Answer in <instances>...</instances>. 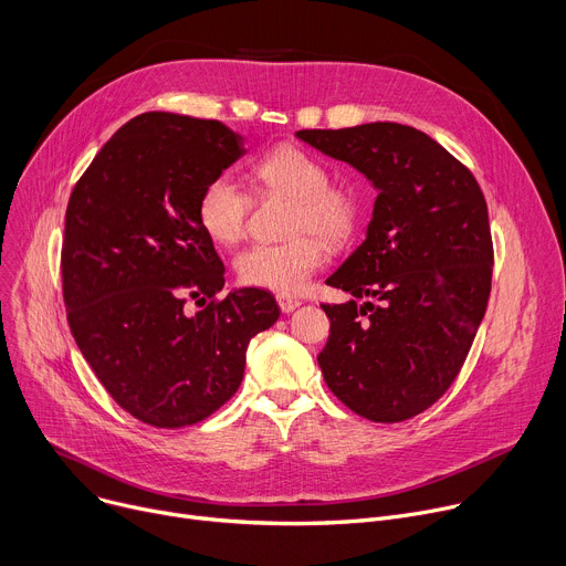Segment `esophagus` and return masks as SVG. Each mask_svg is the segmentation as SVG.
Returning <instances> with one entry per match:
<instances>
[{
  "instance_id": "esophagus-1",
  "label": "esophagus",
  "mask_w": 566,
  "mask_h": 566,
  "mask_svg": "<svg viewBox=\"0 0 566 566\" xmlns=\"http://www.w3.org/2000/svg\"><path fill=\"white\" fill-rule=\"evenodd\" d=\"M276 301H279V308H281V313H292V311H296L298 306H301V301L298 298H294V296H287V294H279L276 296Z\"/></svg>"
}]
</instances>
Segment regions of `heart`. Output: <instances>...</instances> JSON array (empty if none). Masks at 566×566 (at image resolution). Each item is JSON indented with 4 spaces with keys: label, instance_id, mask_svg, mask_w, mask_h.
<instances>
[{
    "label": "heart",
    "instance_id": "b5f03b06",
    "mask_svg": "<svg viewBox=\"0 0 566 566\" xmlns=\"http://www.w3.org/2000/svg\"><path fill=\"white\" fill-rule=\"evenodd\" d=\"M251 177L263 195L292 199L287 233H298L276 244H251L235 258L242 283L281 294H296L322 268L326 247L352 238L358 222V201L352 190L331 186L326 165L313 154L281 145L255 160ZM251 210V197L227 174L210 179L197 201V217L203 233L231 247L242 240ZM313 230V234L307 231ZM323 239L319 241L316 235Z\"/></svg>",
    "mask_w": 566,
    "mask_h": 566
}]
</instances>
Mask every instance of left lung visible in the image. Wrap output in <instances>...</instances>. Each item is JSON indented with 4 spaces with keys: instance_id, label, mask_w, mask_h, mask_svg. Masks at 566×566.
<instances>
[{
    "instance_id": "left-lung-1",
    "label": "left lung",
    "mask_w": 566,
    "mask_h": 566,
    "mask_svg": "<svg viewBox=\"0 0 566 566\" xmlns=\"http://www.w3.org/2000/svg\"><path fill=\"white\" fill-rule=\"evenodd\" d=\"M296 138L378 190L365 242L326 279L354 298L322 306L331 319L317 356L324 380L356 415L406 421L451 387L485 317L494 249L483 190L406 124L306 128Z\"/></svg>"
}]
</instances>
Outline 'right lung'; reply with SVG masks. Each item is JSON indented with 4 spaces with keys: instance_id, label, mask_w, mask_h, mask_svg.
Returning a JSON list of instances; mask_svg holds the SVG:
<instances>
[{
    "instance_id": "obj_1",
    "label": "right lung",
    "mask_w": 566,
    "mask_h": 566,
    "mask_svg": "<svg viewBox=\"0 0 566 566\" xmlns=\"http://www.w3.org/2000/svg\"><path fill=\"white\" fill-rule=\"evenodd\" d=\"M244 151L217 119L143 113L70 195L61 251L70 331L115 403L149 426L184 428L222 408L242 382L251 337L281 315L258 287L214 298L224 265L197 201ZM190 300L205 308L190 314Z\"/></svg>"
}]
</instances>
